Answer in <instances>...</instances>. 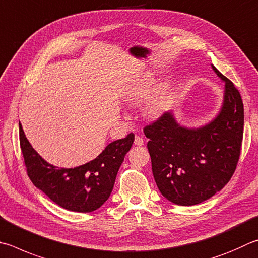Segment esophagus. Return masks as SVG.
<instances>
[{
    "label": "esophagus",
    "instance_id": "obj_1",
    "mask_svg": "<svg viewBox=\"0 0 258 258\" xmlns=\"http://www.w3.org/2000/svg\"><path fill=\"white\" fill-rule=\"evenodd\" d=\"M134 143H135V145H143L144 140L141 137L137 135V137H135V139H134Z\"/></svg>",
    "mask_w": 258,
    "mask_h": 258
}]
</instances>
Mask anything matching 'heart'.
<instances>
[{"label":"heart","instance_id":"obj_1","mask_svg":"<svg viewBox=\"0 0 258 258\" xmlns=\"http://www.w3.org/2000/svg\"><path fill=\"white\" fill-rule=\"evenodd\" d=\"M148 92L149 90L147 86L134 89L132 95H131V100L134 104H138L148 96ZM168 104H169V92H168V89L166 87H161L152 99L149 101L147 108H145V113L149 117L154 118V117H158L166 110Z\"/></svg>","mask_w":258,"mask_h":258}]
</instances>
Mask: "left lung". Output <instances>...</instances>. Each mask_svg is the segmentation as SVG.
<instances>
[{"label":"left lung","mask_w":258,"mask_h":258,"mask_svg":"<svg viewBox=\"0 0 258 258\" xmlns=\"http://www.w3.org/2000/svg\"><path fill=\"white\" fill-rule=\"evenodd\" d=\"M212 68L226 82L223 106L217 118L189 130L178 125L170 113H163L143 128L159 190L182 207L202 203L221 190L231 179L240 157L241 96L228 78Z\"/></svg>","instance_id":"left-lung-1"}]
</instances>
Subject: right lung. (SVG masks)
<instances>
[{
    "mask_svg": "<svg viewBox=\"0 0 258 258\" xmlns=\"http://www.w3.org/2000/svg\"><path fill=\"white\" fill-rule=\"evenodd\" d=\"M19 139L32 184L63 209L87 213L99 209L108 200L134 134L109 143L96 159L76 168H58L45 161L31 147L20 123Z\"/></svg>",
    "mask_w": 258,
    "mask_h": 258,
    "instance_id": "right-lung-1",
    "label": "right lung"
}]
</instances>
